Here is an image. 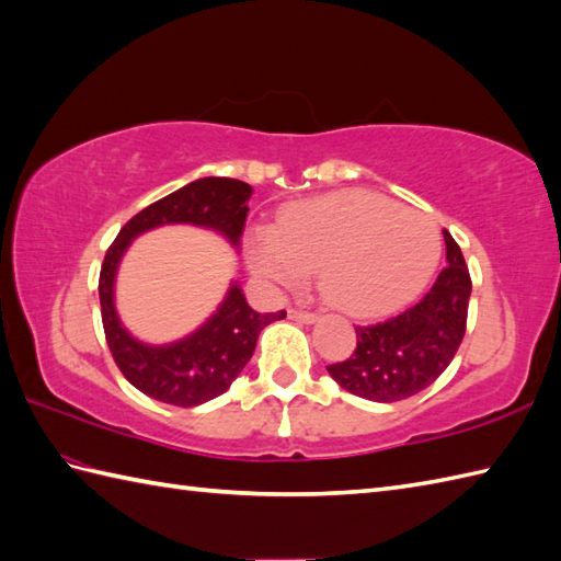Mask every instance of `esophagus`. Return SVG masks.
I'll use <instances>...</instances> for the list:
<instances>
[{
    "label": "esophagus",
    "mask_w": 561,
    "mask_h": 561,
    "mask_svg": "<svg viewBox=\"0 0 561 561\" xmlns=\"http://www.w3.org/2000/svg\"><path fill=\"white\" fill-rule=\"evenodd\" d=\"M287 313L291 320H299V323H313V320H318V313L304 311V308H289Z\"/></svg>",
    "instance_id": "1"
}]
</instances>
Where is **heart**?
<instances>
[{"label":"heart","instance_id":"1","mask_svg":"<svg viewBox=\"0 0 561 561\" xmlns=\"http://www.w3.org/2000/svg\"><path fill=\"white\" fill-rule=\"evenodd\" d=\"M438 250V229L424 211L350 190L289 207L274 233L250 238L248 262L274 287H294L304 272L320 270V291L332 306L378 316L422 289Z\"/></svg>","mask_w":561,"mask_h":561}]
</instances>
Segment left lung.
I'll use <instances>...</instances> for the list:
<instances>
[{"label":"left lung","instance_id":"1","mask_svg":"<svg viewBox=\"0 0 561 561\" xmlns=\"http://www.w3.org/2000/svg\"><path fill=\"white\" fill-rule=\"evenodd\" d=\"M446 267L434 287L402 313L356 325V347L328 374L352 396L398 402L428 388L446 371L468 328L472 279L460 245L444 229Z\"/></svg>","mask_w":561,"mask_h":561}]
</instances>
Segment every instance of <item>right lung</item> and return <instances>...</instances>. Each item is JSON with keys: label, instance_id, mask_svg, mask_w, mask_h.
Segmentation results:
<instances>
[{"label": "right lung", "instance_id": "add662e5", "mask_svg": "<svg viewBox=\"0 0 561 561\" xmlns=\"http://www.w3.org/2000/svg\"><path fill=\"white\" fill-rule=\"evenodd\" d=\"M250 193L253 187L236 178H199L135 214L103 257L99 296L105 342L123 376L153 400L178 404V408H195V404L219 398L253 356L260 330L272 320L287 318V311H253L241 289L233 284L219 311L195 335L169 347H147L129 337L115 316L113 279L117 262L135 236L161 224L187 221L211 226L238 245L248 217L245 202Z\"/></svg>", "mask_w": 561, "mask_h": 561}]
</instances>
